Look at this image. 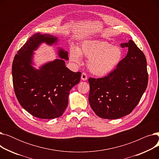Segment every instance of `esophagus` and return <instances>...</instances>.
I'll return each mask as SVG.
<instances>
[{
    "label": "esophagus",
    "instance_id": "34e87169",
    "mask_svg": "<svg viewBox=\"0 0 159 159\" xmlns=\"http://www.w3.org/2000/svg\"><path fill=\"white\" fill-rule=\"evenodd\" d=\"M81 79L82 80H86L88 79V76L86 73H82L81 75Z\"/></svg>",
    "mask_w": 159,
    "mask_h": 159
}]
</instances>
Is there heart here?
<instances>
[{
    "instance_id": "b5f03b06",
    "label": "heart",
    "mask_w": 159,
    "mask_h": 159,
    "mask_svg": "<svg viewBox=\"0 0 159 159\" xmlns=\"http://www.w3.org/2000/svg\"><path fill=\"white\" fill-rule=\"evenodd\" d=\"M82 56L88 58V67L90 72L97 77H104L113 71L121 62L123 51L120 47L112 46L106 41L87 40L80 48H71L70 60L80 64Z\"/></svg>"
}]
</instances>
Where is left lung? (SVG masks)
Instances as JSON below:
<instances>
[{
  "label": "left lung",
  "instance_id": "left-lung-1",
  "mask_svg": "<svg viewBox=\"0 0 159 159\" xmlns=\"http://www.w3.org/2000/svg\"><path fill=\"white\" fill-rule=\"evenodd\" d=\"M128 52L116 68L100 79H88L89 102L95 113L106 119H120L136 107L148 82L146 58L131 40L120 44Z\"/></svg>",
  "mask_w": 159,
  "mask_h": 159
}]
</instances>
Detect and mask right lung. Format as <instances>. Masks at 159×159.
I'll use <instances>...</instances> for the list:
<instances>
[{"label": "right lung", "mask_w": 159, "mask_h": 159, "mask_svg": "<svg viewBox=\"0 0 159 159\" xmlns=\"http://www.w3.org/2000/svg\"><path fill=\"white\" fill-rule=\"evenodd\" d=\"M58 37L37 33L19 50L12 64L15 93L21 106L39 119H53L61 116L68 104L71 89L80 82L81 73L66 67L68 52L58 48L60 58L48 62L39 69L33 66L34 51L42 43L57 45Z\"/></svg>", "instance_id": "1"}]
</instances>
